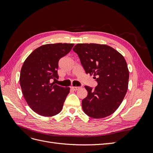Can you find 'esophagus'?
Returning a JSON list of instances; mask_svg holds the SVG:
<instances>
[{
	"mask_svg": "<svg viewBox=\"0 0 153 153\" xmlns=\"http://www.w3.org/2000/svg\"><path fill=\"white\" fill-rule=\"evenodd\" d=\"M71 89H72L73 90H74V91H76V90H78V89H79L80 87H76V86H72V87H71Z\"/></svg>",
	"mask_w": 153,
	"mask_h": 153,
	"instance_id": "34e87169",
	"label": "esophagus"
}]
</instances>
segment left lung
Returning a JSON list of instances; mask_svg holds the SVG:
<instances>
[{
	"mask_svg": "<svg viewBox=\"0 0 153 153\" xmlns=\"http://www.w3.org/2000/svg\"><path fill=\"white\" fill-rule=\"evenodd\" d=\"M73 50L79 57L87 74L94 75L98 85L88 92L82 100V108L88 116L95 119L112 114L126 94L129 71L126 61L117 50L106 45L77 44Z\"/></svg>",
	"mask_w": 153,
	"mask_h": 153,
	"instance_id": "1",
	"label": "left lung"
}]
</instances>
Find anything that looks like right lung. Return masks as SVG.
<instances>
[{"label":"right lung","instance_id":"1","mask_svg":"<svg viewBox=\"0 0 153 153\" xmlns=\"http://www.w3.org/2000/svg\"><path fill=\"white\" fill-rule=\"evenodd\" d=\"M74 46L72 43L47 44L36 48L23 64L20 84L25 100L32 110L42 116L61 112L69 87L51 84L58 79L59 61Z\"/></svg>","mask_w":153,"mask_h":153}]
</instances>
